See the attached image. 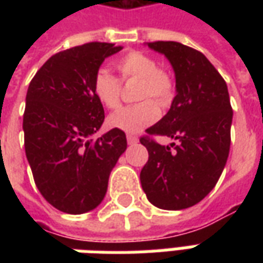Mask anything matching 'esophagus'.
Returning a JSON list of instances; mask_svg holds the SVG:
<instances>
[{
  "label": "esophagus",
  "instance_id": "esophagus-1",
  "mask_svg": "<svg viewBox=\"0 0 263 263\" xmlns=\"http://www.w3.org/2000/svg\"><path fill=\"white\" fill-rule=\"evenodd\" d=\"M126 141H128V143H129V145H134V143L138 142V137L132 135V134H128V135H126Z\"/></svg>",
  "mask_w": 263,
  "mask_h": 263
}]
</instances>
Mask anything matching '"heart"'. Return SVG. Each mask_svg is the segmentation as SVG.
<instances>
[{"label":"heart","mask_w":263,"mask_h":263,"mask_svg":"<svg viewBox=\"0 0 263 263\" xmlns=\"http://www.w3.org/2000/svg\"><path fill=\"white\" fill-rule=\"evenodd\" d=\"M122 80H141L138 98H155L166 105L173 96V81L165 70L159 69L158 62L142 52H129L114 62ZM92 91L104 107L117 108L121 101V81L109 74L107 70L100 69L92 79ZM159 105L154 100H143L141 103L122 107L109 115L108 124L112 128L125 132H139L152 124L159 117Z\"/></svg>","instance_id":"obj_1"}]
</instances>
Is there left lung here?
<instances>
[{"label": "left lung", "mask_w": 263, "mask_h": 263, "mask_svg": "<svg viewBox=\"0 0 263 263\" xmlns=\"http://www.w3.org/2000/svg\"><path fill=\"white\" fill-rule=\"evenodd\" d=\"M165 54L176 77V97L167 114L139 141L148 149L141 184L151 203L163 210L189 209L214 189L228 159L232 108L227 83L201 52L179 42H149ZM149 135L179 141L173 149Z\"/></svg>", "instance_id": "1"}]
</instances>
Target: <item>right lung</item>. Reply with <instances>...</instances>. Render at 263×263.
<instances>
[{
  "mask_svg": "<svg viewBox=\"0 0 263 263\" xmlns=\"http://www.w3.org/2000/svg\"><path fill=\"white\" fill-rule=\"evenodd\" d=\"M114 43L90 42L53 54L26 92L25 154L39 192L54 209L83 214L103 201L108 177L126 149L125 132L91 139L104 122L92 79Z\"/></svg>",
  "mask_w": 263,
  "mask_h": 263,
  "instance_id": "1",
  "label": "right lung"
}]
</instances>
